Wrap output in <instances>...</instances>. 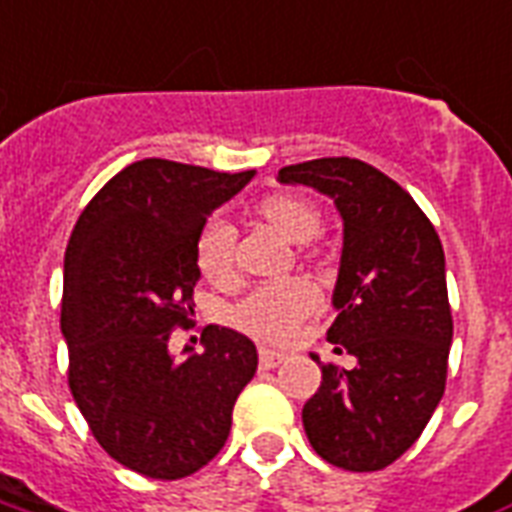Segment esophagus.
Wrapping results in <instances>:
<instances>
[{"label":"esophagus","instance_id":"1","mask_svg":"<svg viewBox=\"0 0 512 512\" xmlns=\"http://www.w3.org/2000/svg\"><path fill=\"white\" fill-rule=\"evenodd\" d=\"M285 352H276V350H268V347H263V350H260V366H263V369H276V366H279V363H285Z\"/></svg>","mask_w":512,"mask_h":512}]
</instances>
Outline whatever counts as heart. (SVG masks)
<instances>
[{
    "mask_svg": "<svg viewBox=\"0 0 512 512\" xmlns=\"http://www.w3.org/2000/svg\"><path fill=\"white\" fill-rule=\"evenodd\" d=\"M255 217L263 219L293 244L312 241L323 225V214L317 203L295 192H276L263 198L255 206ZM233 252H236V230L222 219H211L195 241V260L203 276L211 282H227L233 276ZM314 301L317 295L309 282L290 279V282L252 290L244 301H238L230 320L257 339L276 342L285 339L304 314L312 312Z\"/></svg>",
    "mask_w": 512,
    "mask_h": 512,
    "instance_id": "b5f03b06",
    "label": "heart"
}]
</instances>
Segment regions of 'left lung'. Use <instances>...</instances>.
<instances>
[{
    "instance_id": "obj_1",
    "label": "left lung",
    "mask_w": 512,
    "mask_h": 512,
    "mask_svg": "<svg viewBox=\"0 0 512 512\" xmlns=\"http://www.w3.org/2000/svg\"><path fill=\"white\" fill-rule=\"evenodd\" d=\"M279 181L328 195L342 217L339 314L328 342L358 361L355 369L323 366L304 404V431L333 467L374 472L412 448L445 393L453 342L445 252L410 192L366 162H298L279 170Z\"/></svg>"
}]
</instances>
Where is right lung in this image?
I'll list each match as a JSON object with an SVG mask.
<instances>
[{"mask_svg":"<svg viewBox=\"0 0 512 512\" xmlns=\"http://www.w3.org/2000/svg\"><path fill=\"white\" fill-rule=\"evenodd\" d=\"M255 170L140 160L89 200L64 252L62 333L70 391L102 450L138 475L187 478L217 456L257 372L255 344L208 325L203 352H170L187 325L206 217Z\"/></svg>","mask_w":512,"mask_h":512,"instance_id":"1","label":"right lung"}]
</instances>
